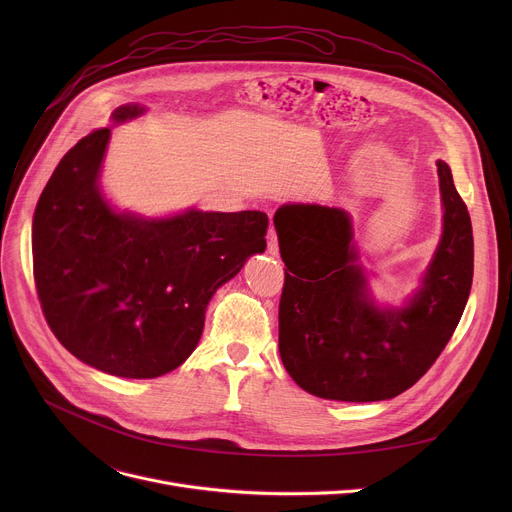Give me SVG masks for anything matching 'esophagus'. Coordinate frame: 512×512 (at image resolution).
<instances>
[{
	"label": "esophagus",
	"instance_id": "34e87169",
	"mask_svg": "<svg viewBox=\"0 0 512 512\" xmlns=\"http://www.w3.org/2000/svg\"><path fill=\"white\" fill-rule=\"evenodd\" d=\"M267 251H269V255H273V257L279 255V243H277V235H275L273 229H271L269 235H267Z\"/></svg>",
	"mask_w": 512,
	"mask_h": 512
}]
</instances>
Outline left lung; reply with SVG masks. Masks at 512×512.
<instances>
[{"instance_id":"8db88e82","label":"left lung","mask_w":512,"mask_h":512,"mask_svg":"<svg viewBox=\"0 0 512 512\" xmlns=\"http://www.w3.org/2000/svg\"><path fill=\"white\" fill-rule=\"evenodd\" d=\"M442 237L419 287L381 306L360 265L352 218L336 206L289 202L273 225L285 263L279 354L310 395L371 403L413 387L450 342L470 296L474 237L452 170L437 160Z\"/></svg>"}]
</instances>
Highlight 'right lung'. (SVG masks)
I'll list each match as a JSON object with an SVG mask.
<instances>
[{"label":"right lung","mask_w":512,"mask_h":512,"mask_svg":"<svg viewBox=\"0 0 512 512\" xmlns=\"http://www.w3.org/2000/svg\"><path fill=\"white\" fill-rule=\"evenodd\" d=\"M145 113L121 105L113 125ZM111 127L56 166L32 221L34 279L58 342L89 367L156 379L194 352L214 291L267 247L259 210L172 216L117 210L101 190Z\"/></svg>","instance_id":"add662e5"}]
</instances>
